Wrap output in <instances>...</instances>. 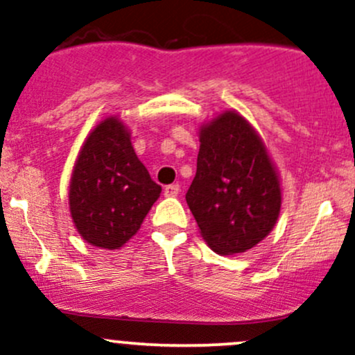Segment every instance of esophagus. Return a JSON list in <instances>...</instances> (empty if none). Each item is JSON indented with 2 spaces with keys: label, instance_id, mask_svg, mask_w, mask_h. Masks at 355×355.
<instances>
[{
  "label": "esophagus",
  "instance_id": "obj_1",
  "mask_svg": "<svg viewBox=\"0 0 355 355\" xmlns=\"http://www.w3.org/2000/svg\"><path fill=\"white\" fill-rule=\"evenodd\" d=\"M178 192H180V185H178V184H171V185H166V187H165V196L166 197H177Z\"/></svg>",
  "mask_w": 355,
  "mask_h": 355
}]
</instances>
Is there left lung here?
<instances>
[{
	"mask_svg": "<svg viewBox=\"0 0 355 355\" xmlns=\"http://www.w3.org/2000/svg\"><path fill=\"white\" fill-rule=\"evenodd\" d=\"M185 199L219 255L246 252L270 233L281 212V185L262 139L240 114L226 110L200 129Z\"/></svg>",
	"mask_w": 355,
	"mask_h": 355,
	"instance_id": "1",
	"label": "left lung"
}]
</instances>
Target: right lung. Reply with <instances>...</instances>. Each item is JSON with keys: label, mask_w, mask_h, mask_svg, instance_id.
<instances>
[{"label": "right lung", "mask_w": 355, "mask_h": 355, "mask_svg": "<svg viewBox=\"0 0 355 355\" xmlns=\"http://www.w3.org/2000/svg\"><path fill=\"white\" fill-rule=\"evenodd\" d=\"M162 187L149 177L119 119L89 132L69 185L71 218L89 245L115 250L137 233Z\"/></svg>", "instance_id": "1"}]
</instances>
